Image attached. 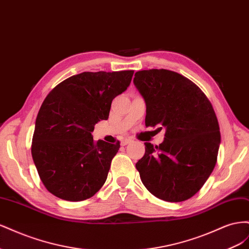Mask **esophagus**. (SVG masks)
<instances>
[{"instance_id": "34e87169", "label": "esophagus", "mask_w": 249, "mask_h": 249, "mask_svg": "<svg viewBox=\"0 0 249 249\" xmlns=\"http://www.w3.org/2000/svg\"><path fill=\"white\" fill-rule=\"evenodd\" d=\"M131 142H132L131 138H124V139H123L122 141H120V144H122L123 146H125V145H127Z\"/></svg>"}]
</instances>
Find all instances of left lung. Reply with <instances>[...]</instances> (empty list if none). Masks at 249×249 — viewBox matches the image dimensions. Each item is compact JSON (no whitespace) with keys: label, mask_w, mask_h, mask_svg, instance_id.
<instances>
[{"label":"left lung","mask_w":249,"mask_h":249,"mask_svg":"<svg viewBox=\"0 0 249 249\" xmlns=\"http://www.w3.org/2000/svg\"><path fill=\"white\" fill-rule=\"evenodd\" d=\"M134 84L146 104L145 125L165 129L160 145L144 143L136 163L140 178L156 197L184 201L200 190L217 162L220 132L212 104L176 71H140Z\"/></svg>","instance_id":"1"}]
</instances>
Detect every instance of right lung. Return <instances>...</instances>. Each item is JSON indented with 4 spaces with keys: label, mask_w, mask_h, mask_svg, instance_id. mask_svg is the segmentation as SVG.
I'll use <instances>...</instances> for the list:
<instances>
[{
    "label": "right lung",
    "mask_w": 249,
    "mask_h": 249,
    "mask_svg": "<svg viewBox=\"0 0 249 249\" xmlns=\"http://www.w3.org/2000/svg\"><path fill=\"white\" fill-rule=\"evenodd\" d=\"M134 71H84L58 84L36 117L31 153L39 178L55 196L81 201L99 191L119 141H94V125L109 117L114 97L129 87Z\"/></svg>",
    "instance_id": "1"
}]
</instances>
